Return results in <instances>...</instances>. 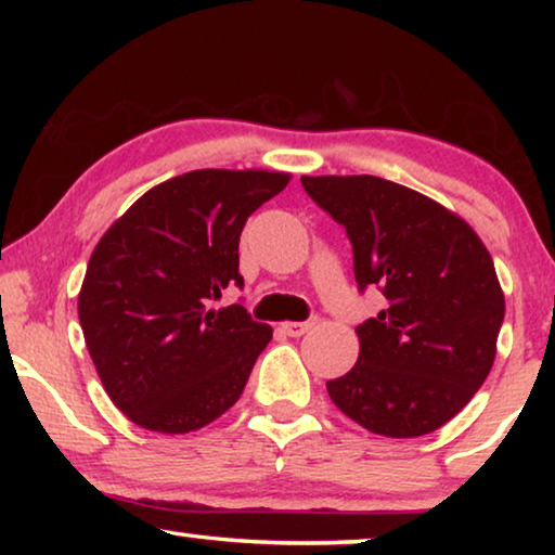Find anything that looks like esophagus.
<instances>
[{
	"mask_svg": "<svg viewBox=\"0 0 555 555\" xmlns=\"http://www.w3.org/2000/svg\"><path fill=\"white\" fill-rule=\"evenodd\" d=\"M313 325H315V318H311V321H306V323L288 321V323H281V331H284L288 337H300L304 333L311 331Z\"/></svg>",
	"mask_w": 555,
	"mask_h": 555,
	"instance_id": "esophagus-1",
	"label": "esophagus"
}]
</instances>
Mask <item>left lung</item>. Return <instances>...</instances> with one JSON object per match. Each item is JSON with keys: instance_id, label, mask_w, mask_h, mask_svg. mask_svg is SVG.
I'll list each match as a JSON object with an SVG mask.
<instances>
[{"instance_id": "1", "label": "left lung", "mask_w": 555, "mask_h": 555, "mask_svg": "<svg viewBox=\"0 0 555 555\" xmlns=\"http://www.w3.org/2000/svg\"><path fill=\"white\" fill-rule=\"evenodd\" d=\"M345 224L360 288L387 308L357 327L360 357L327 393L354 424L389 438L434 434L490 374L504 294L477 232L428 195L379 176H300Z\"/></svg>"}]
</instances>
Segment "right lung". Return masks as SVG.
<instances>
[{
	"label": "right lung",
	"instance_id": "add662e5",
	"mask_svg": "<svg viewBox=\"0 0 555 555\" xmlns=\"http://www.w3.org/2000/svg\"><path fill=\"white\" fill-rule=\"evenodd\" d=\"M291 173L201 168L146 191L92 249L78 318L98 377L131 424L181 436L242 397L271 325L240 304V234Z\"/></svg>",
	"mask_w": 555,
	"mask_h": 555
}]
</instances>
